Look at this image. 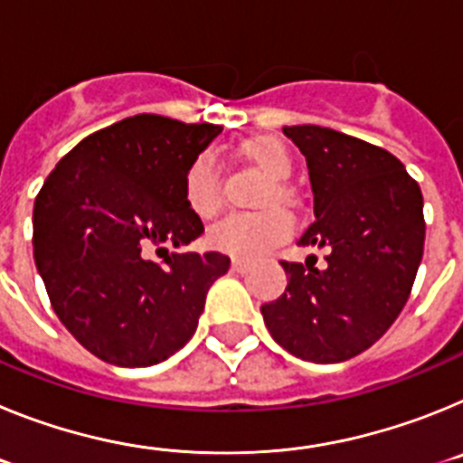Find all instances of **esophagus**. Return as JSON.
Returning <instances> with one entry per match:
<instances>
[{
	"label": "esophagus",
	"mask_w": 463,
	"mask_h": 463,
	"mask_svg": "<svg viewBox=\"0 0 463 463\" xmlns=\"http://www.w3.org/2000/svg\"><path fill=\"white\" fill-rule=\"evenodd\" d=\"M232 269H234L236 273H245L248 269H250V261L245 260H232Z\"/></svg>",
	"instance_id": "34e87169"
}]
</instances>
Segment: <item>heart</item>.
I'll use <instances>...</instances> for the list:
<instances>
[{"instance_id":"heart-1","label":"heart","mask_w":463,"mask_h":463,"mask_svg":"<svg viewBox=\"0 0 463 463\" xmlns=\"http://www.w3.org/2000/svg\"><path fill=\"white\" fill-rule=\"evenodd\" d=\"M243 155L271 178L261 194V206L289 202L285 178L292 174V155L276 138H252L243 146ZM183 199L196 218L211 220L222 206L218 159L213 153L196 155L183 175ZM292 234V220L280 208H267L248 215H229L208 232V243L218 252L236 260H257Z\"/></svg>"}]
</instances>
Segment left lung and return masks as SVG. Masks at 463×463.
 <instances>
[{
  "instance_id": "1",
  "label": "left lung",
  "mask_w": 463,
  "mask_h": 463,
  "mask_svg": "<svg viewBox=\"0 0 463 463\" xmlns=\"http://www.w3.org/2000/svg\"><path fill=\"white\" fill-rule=\"evenodd\" d=\"M308 165L315 222L298 245L326 248V267L282 261L288 289L261 306L289 354L338 364L373 345L399 317L424 252V202L387 150L317 125L282 127Z\"/></svg>"
}]
</instances>
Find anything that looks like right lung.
<instances>
[{"mask_svg": "<svg viewBox=\"0 0 463 463\" xmlns=\"http://www.w3.org/2000/svg\"><path fill=\"white\" fill-rule=\"evenodd\" d=\"M222 132L165 116H134L90 134L51 171L34 202V261L52 310L94 357L125 369L165 362L192 338L206 292L229 271L220 252L190 245L202 220L183 175Z\"/></svg>", "mask_w": 463, "mask_h": 463, "instance_id": "obj_1", "label": "right lung"}]
</instances>
